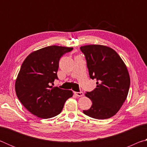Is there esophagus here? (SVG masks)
Instances as JSON below:
<instances>
[{"mask_svg":"<svg viewBox=\"0 0 147 147\" xmlns=\"http://www.w3.org/2000/svg\"><path fill=\"white\" fill-rule=\"evenodd\" d=\"M74 94H75L77 96H82L84 95L83 92H74Z\"/></svg>","mask_w":147,"mask_h":147,"instance_id":"34e87169","label":"esophagus"}]
</instances>
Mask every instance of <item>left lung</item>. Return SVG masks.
<instances>
[{"mask_svg": "<svg viewBox=\"0 0 147 147\" xmlns=\"http://www.w3.org/2000/svg\"><path fill=\"white\" fill-rule=\"evenodd\" d=\"M89 76L96 88L85 95L92 101L85 115L96 119L110 118L118 112L127 97L130 79L123 59L110 47L100 45L82 46Z\"/></svg>", "mask_w": 147, "mask_h": 147, "instance_id": "8db88e82", "label": "left lung"}]
</instances>
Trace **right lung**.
Returning a JSON list of instances; mask_svg holds the SVG:
<instances>
[{
	"instance_id": "add662e5",
	"label": "right lung",
	"mask_w": 147,
	"mask_h": 147,
	"mask_svg": "<svg viewBox=\"0 0 147 147\" xmlns=\"http://www.w3.org/2000/svg\"><path fill=\"white\" fill-rule=\"evenodd\" d=\"M73 48L53 45L32 52L24 59L17 75L15 89L22 104L42 119L58 115L73 91L53 87L59 61Z\"/></svg>"
}]
</instances>
